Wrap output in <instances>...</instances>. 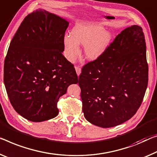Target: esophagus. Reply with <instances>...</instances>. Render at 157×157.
Wrapping results in <instances>:
<instances>
[{
  "mask_svg": "<svg viewBox=\"0 0 157 157\" xmlns=\"http://www.w3.org/2000/svg\"><path fill=\"white\" fill-rule=\"evenodd\" d=\"M75 69H76L77 75H78V76L80 75V74L81 73V69L80 68V67H75Z\"/></svg>",
  "mask_w": 157,
  "mask_h": 157,
  "instance_id": "34e87169",
  "label": "esophagus"
}]
</instances>
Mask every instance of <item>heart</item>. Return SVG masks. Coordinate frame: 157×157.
I'll return each mask as SVG.
<instances>
[{
    "instance_id": "heart-1",
    "label": "heart",
    "mask_w": 157,
    "mask_h": 157,
    "mask_svg": "<svg viewBox=\"0 0 157 157\" xmlns=\"http://www.w3.org/2000/svg\"><path fill=\"white\" fill-rule=\"evenodd\" d=\"M112 40V33L99 24L90 21L77 23L70 33L64 37V55L70 62L75 60L80 53V45L84 46L87 59L95 60L105 53Z\"/></svg>"
}]
</instances>
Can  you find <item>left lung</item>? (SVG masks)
Segmentation results:
<instances>
[{
  "label": "left lung",
  "mask_w": 157,
  "mask_h": 157,
  "mask_svg": "<svg viewBox=\"0 0 157 157\" xmlns=\"http://www.w3.org/2000/svg\"><path fill=\"white\" fill-rule=\"evenodd\" d=\"M148 83L143 29L132 25L115 38L100 58L79 76L83 112L95 126L111 128L129 120L139 109Z\"/></svg>",
  "instance_id": "left-lung-1"
}]
</instances>
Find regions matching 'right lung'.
I'll use <instances>...</instances> for the list:
<instances>
[{
    "label": "right lung",
    "instance_id": "right-lung-1",
    "mask_svg": "<svg viewBox=\"0 0 157 157\" xmlns=\"http://www.w3.org/2000/svg\"><path fill=\"white\" fill-rule=\"evenodd\" d=\"M69 21L45 10L28 14L11 40L4 62V83L11 105L33 122L58 115L57 103L78 83L74 65L62 55Z\"/></svg>",
    "mask_w": 157,
    "mask_h": 157
}]
</instances>
